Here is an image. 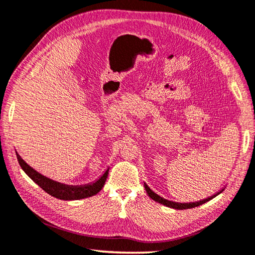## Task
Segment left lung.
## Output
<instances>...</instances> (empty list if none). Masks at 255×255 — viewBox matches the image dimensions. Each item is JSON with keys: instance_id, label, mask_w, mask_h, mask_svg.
Listing matches in <instances>:
<instances>
[{"instance_id": "obj_1", "label": "left lung", "mask_w": 255, "mask_h": 255, "mask_svg": "<svg viewBox=\"0 0 255 255\" xmlns=\"http://www.w3.org/2000/svg\"><path fill=\"white\" fill-rule=\"evenodd\" d=\"M144 189H146L148 196L150 197V198L152 199V200H154L156 202L161 203V204H163V206H166V207L172 208V209H177V210H186V209H192V208H196V207L201 206V204L206 203V202H208V201H210L211 199H213V198H216V197L218 196V194H220V193L224 190V188H223V189H221L220 191H218L217 193H214L213 196L209 197V198H207V199H203V200H200V201H197V202H189V203H188V202L181 203V202H174V201L167 200V199H163L162 197L158 196L157 193H154V192L151 190V189L147 186L146 182H144Z\"/></svg>"}]
</instances>
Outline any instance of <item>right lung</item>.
Masks as SVG:
<instances>
[{
  "instance_id": "right-lung-1",
  "label": "right lung",
  "mask_w": 255,
  "mask_h": 255,
  "mask_svg": "<svg viewBox=\"0 0 255 255\" xmlns=\"http://www.w3.org/2000/svg\"><path fill=\"white\" fill-rule=\"evenodd\" d=\"M16 157L19 166H21L24 172L26 173L37 186L41 187L45 192L51 194L52 197L61 199V200H79V199L93 197L102 190V188L104 187V184L106 182V179L108 177L109 168H107L102 176L94 182L82 184V186H69V184L54 181L52 179L45 177L42 173L34 170L31 166H28V164L23 160L17 152Z\"/></svg>"
}]
</instances>
